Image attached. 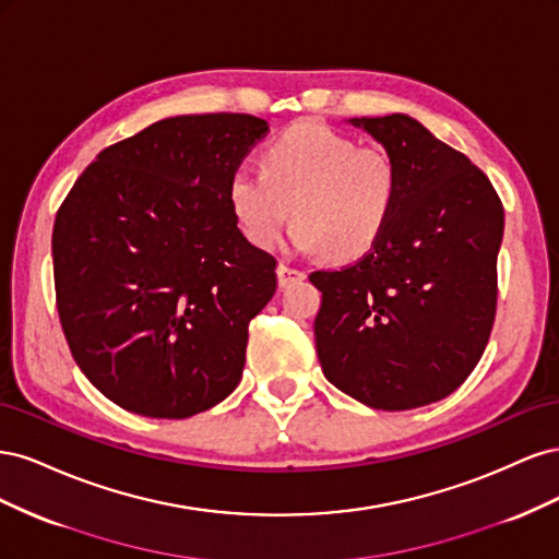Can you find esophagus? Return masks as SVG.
I'll return each mask as SVG.
<instances>
[{
  "instance_id": "1",
  "label": "esophagus",
  "mask_w": 559,
  "mask_h": 559,
  "mask_svg": "<svg viewBox=\"0 0 559 559\" xmlns=\"http://www.w3.org/2000/svg\"><path fill=\"white\" fill-rule=\"evenodd\" d=\"M277 280H280V286H289V284H294V282L306 280V273H302V270H298V267L280 263V265H277Z\"/></svg>"
}]
</instances>
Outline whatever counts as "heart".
I'll list each match as a JSON object with an SVG mask.
<instances>
[{
    "mask_svg": "<svg viewBox=\"0 0 559 559\" xmlns=\"http://www.w3.org/2000/svg\"><path fill=\"white\" fill-rule=\"evenodd\" d=\"M261 167L228 181L235 224L257 249H273L292 216L300 251L354 261L380 242L396 212L394 156L382 146H357L329 126H292L265 146Z\"/></svg>",
    "mask_w": 559,
    "mask_h": 559,
    "instance_id": "b5f03b06",
    "label": "heart"
}]
</instances>
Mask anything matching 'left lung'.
<instances>
[{
    "instance_id": "8db88e82",
    "label": "left lung",
    "mask_w": 559,
    "mask_h": 559,
    "mask_svg": "<svg viewBox=\"0 0 559 559\" xmlns=\"http://www.w3.org/2000/svg\"><path fill=\"white\" fill-rule=\"evenodd\" d=\"M394 156L401 191L380 242L317 270L321 370L378 411L441 401L480 361L497 314L503 207L464 154L405 114L349 118Z\"/></svg>"
}]
</instances>
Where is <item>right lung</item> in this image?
Here are the masks:
<instances>
[{
    "label": "right lung",
    "instance_id": "right-lung-1",
    "mask_svg": "<svg viewBox=\"0 0 559 559\" xmlns=\"http://www.w3.org/2000/svg\"><path fill=\"white\" fill-rule=\"evenodd\" d=\"M265 132L249 114L165 118L99 151L60 205V324L83 376L121 408L183 419L238 386L277 261L245 240L228 181Z\"/></svg>",
    "mask_w": 559,
    "mask_h": 559
}]
</instances>
